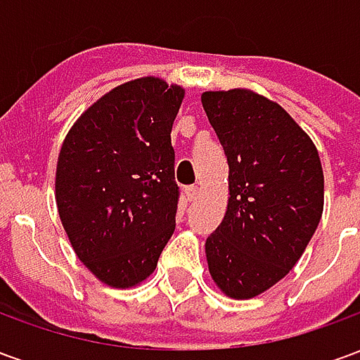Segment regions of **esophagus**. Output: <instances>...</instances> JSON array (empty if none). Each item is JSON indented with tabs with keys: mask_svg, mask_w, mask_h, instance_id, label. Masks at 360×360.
I'll return each instance as SVG.
<instances>
[{
	"mask_svg": "<svg viewBox=\"0 0 360 360\" xmlns=\"http://www.w3.org/2000/svg\"><path fill=\"white\" fill-rule=\"evenodd\" d=\"M196 195H198V187H196V185H188V187L185 188V196H187V200H191V202L195 200Z\"/></svg>",
	"mask_w": 360,
	"mask_h": 360,
	"instance_id": "34e87169",
	"label": "esophagus"
}]
</instances>
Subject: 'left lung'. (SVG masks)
Listing matches in <instances>:
<instances>
[{"label":"left lung","instance_id":"1","mask_svg":"<svg viewBox=\"0 0 360 360\" xmlns=\"http://www.w3.org/2000/svg\"><path fill=\"white\" fill-rule=\"evenodd\" d=\"M229 165V200L206 239L214 283L252 299L285 278L324 210V173L310 136L279 103L247 89L204 92Z\"/></svg>","mask_w":360,"mask_h":360}]
</instances>
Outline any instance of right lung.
I'll return each instance as SVG.
<instances>
[{
  "mask_svg": "<svg viewBox=\"0 0 360 360\" xmlns=\"http://www.w3.org/2000/svg\"><path fill=\"white\" fill-rule=\"evenodd\" d=\"M185 90L125 82L77 119L58 158L56 202L77 257L105 285H139L175 229L172 127Z\"/></svg>",
  "mask_w": 360,
  "mask_h": 360,
  "instance_id": "obj_1",
  "label": "right lung"
}]
</instances>
